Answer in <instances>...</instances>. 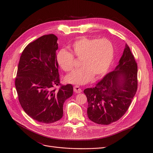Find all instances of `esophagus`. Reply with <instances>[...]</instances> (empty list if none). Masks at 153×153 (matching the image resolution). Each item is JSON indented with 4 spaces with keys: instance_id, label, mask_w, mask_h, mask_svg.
Returning <instances> with one entry per match:
<instances>
[{
    "instance_id": "obj_1",
    "label": "esophagus",
    "mask_w": 153,
    "mask_h": 153,
    "mask_svg": "<svg viewBox=\"0 0 153 153\" xmlns=\"http://www.w3.org/2000/svg\"><path fill=\"white\" fill-rule=\"evenodd\" d=\"M74 91L76 93H80L82 92V90L79 86H74Z\"/></svg>"
}]
</instances>
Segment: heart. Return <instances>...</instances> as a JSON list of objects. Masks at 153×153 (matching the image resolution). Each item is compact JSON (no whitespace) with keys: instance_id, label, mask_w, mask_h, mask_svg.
<instances>
[{"instance_id":"b5f03b06","label":"heart","mask_w":153,"mask_h":153,"mask_svg":"<svg viewBox=\"0 0 153 153\" xmlns=\"http://www.w3.org/2000/svg\"><path fill=\"white\" fill-rule=\"evenodd\" d=\"M71 53L61 50L56 56L59 66L65 72H71L75 68L74 57L80 60V69L66 77L68 83L83 85L93 77L103 75L110 67L114 56V47L107 39L80 37L70 46Z\"/></svg>"}]
</instances>
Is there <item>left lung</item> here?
I'll return each mask as SVG.
<instances>
[{"instance_id":"left-lung-1","label":"left lung","mask_w":153,"mask_h":153,"mask_svg":"<svg viewBox=\"0 0 153 153\" xmlns=\"http://www.w3.org/2000/svg\"><path fill=\"white\" fill-rule=\"evenodd\" d=\"M137 90V65L128 45L115 70L106 74L93 88L83 92L88 100L90 120L109 125L126 112Z\"/></svg>"}]
</instances>
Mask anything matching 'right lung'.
I'll return each instance as SVG.
<instances>
[{
  "instance_id": "right-lung-1",
  "label": "right lung",
  "mask_w": 153,
  "mask_h": 153,
  "mask_svg": "<svg viewBox=\"0 0 153 153\" xmlns=\"http://www.w3.org/2000/svg\"><path fill=\"white\" fill-rule=\"evenodd\" d=\"M57 37L42 36L30 43L20 57L15 86L24 111L39 122L51 123L63 116L65 101L73 93L71 84L60 83ZM60 85L59 89L55 88Z\"/></svg>"
}]
</instances>
